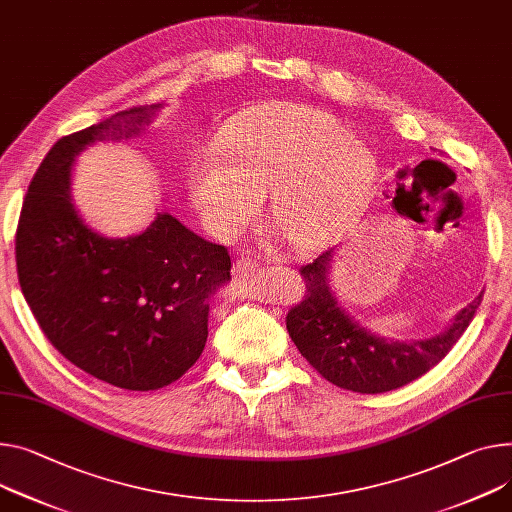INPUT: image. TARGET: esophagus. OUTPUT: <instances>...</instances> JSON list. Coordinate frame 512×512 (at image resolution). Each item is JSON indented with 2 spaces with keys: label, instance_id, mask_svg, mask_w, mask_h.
Segmentation results:
<instances>
[{
  "label": "esophagus",
  "instance_id": "obj_1",
  "mask_svg": "<svg viewBox=\"0 0 512 512\" xmlns=\"http://www.w3.org/2000/svg\"><path fill=\"white\" fill-rule=\"evenodd\" d=\"M256 260H252L250 256H242L233 262V274L235 277H248V274L256 268Z\"/></svg>",
  "mask_w": 512,
  "mask_h": 512
}]
</instances>
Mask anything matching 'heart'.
I'll return each instance as SVG.
<instances>
[{"mask_svg": "<svg viewBox=\"0 0 512 512\" xmlns=\"http://www.w3.org/2000/svg\"><path fill=\"white\" fill-rule=\"evenodd\" d=\"M371 153L334 114L307 104H274L196 149L188 192L221 238L240 233L268 194L283 238L303 252L328 246L373 190Z\"/></svg>", "mask_w": 512, "mask_h": 512, "instance_id": "obj_1", "label": "heart"}]
</instances>
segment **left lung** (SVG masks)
I'll return each instance as SVG.
<instances>
[{"label": "left lung", "instance_id": "1", "mask_svg": "<svg viewBox=\"0 0 512 512\" xmlns=\"http://www.w3.org/2000/svg\"><path fill=\"white\" fill-rule=\"evenodd\" d=\"M336 250L301 268L305 297L287 313V330L301 355L330 383L359 391L398 389L447 357L482 303V293L455 313L451 324L424 340H389L361 326L338 303L330 272Z\"/></svg>", "mask_w": 512, "mask_h": 512}]
</instances>
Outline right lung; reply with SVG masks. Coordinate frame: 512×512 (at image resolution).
<instances>
[{"label": "right lung", "instance_id": "1", "mask_svg": "<svg viewBox=\"0 0 512 512\" xmlns=\"http://www.w3.org/2000/svg\"><path fill=\"white\" fill-rule=\"evenodd\" d=\"M164 104L133 106L59 139L38 166L16 231L18 281L61 355L121 389H160L201 357L213 297L231 260L170 213L137 235L106 238L71 196L75 157L96 141L137 137Z\"/></svg>", "mask_w": 512, "mask_h": 512}]
</instances>
